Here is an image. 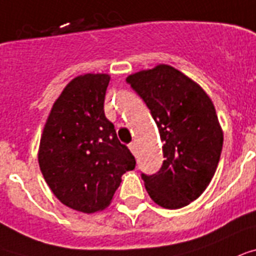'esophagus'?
Wrapping results in <instances>:
<instances>
[{
  "label": "esophagus",
  "mask_w": 256,
  "mask_h": 256,
  "mask_svg": "<svg viewBox=\"0 0 256 256\" xmlns=\"http://www.w3.org/2000/svg\"><path fill=\"white\" fill-rule=\"evenodd\" d=\"M128 146H130V152H132L134 155H136V150H138V146H136V142H130Z\"/></svg>",
  "instance_id": "34e87169"
}]
</instances>
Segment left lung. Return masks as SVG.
Returning <instances> with one entry per match:
<instances>
[{
    "label": "left lung",
    "mask_w": 256,
    "mask_h": 256,
    "mask_svg": "<svg viewBox=\"0 0 256 256\" xmlns=\"http://www.w3.org/2000/svg\"><path fill=\"white\" fill-rule=\"evenodd\" d=\"M126 82L146 104L163 142L162 168L142 174L146 192L164 208H182L203 194L220 159L215 106L200 85L170 65L134 73Z\"/></svg>",
    "instance_id": "left-lung-1"
}]
</instances>
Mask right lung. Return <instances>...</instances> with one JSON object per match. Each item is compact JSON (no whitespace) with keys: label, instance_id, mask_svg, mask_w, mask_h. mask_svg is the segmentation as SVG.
Masks as SVG:
<instances>
[{"label":"right lung","instance_id":"1","mask_svg":"<svg viewBox=\"0 0 256 256\" xmlns=\"http://www.w3.org/2000/svg\"><path fill=\"white\" fill-rule=\"evenodd\" d=\"M110 80L106 73L73 78L54 101L40 140L46 184L61 203L84 214L110 206L122 176L136 166L104 114Z\"/></svg>","mask_w":256,"mask_h":256}]
</instances>
